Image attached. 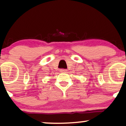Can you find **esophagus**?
Here are the masks:
<instances>
[{"mask_svg":"<svg viewBox=\"0 0 126 126\" xmlns=\"http://www.w3.org/2000/svg\"><path fill=\"white\" fill-rule=\"evenodd\" d=\"M60 72L61 73H66L67 72V70L66 69H61L60 70Z\"/></svg>","mask_w":126,"mask_h":126,"instance_id":"1","label":"esophagus"}]
</instances>
